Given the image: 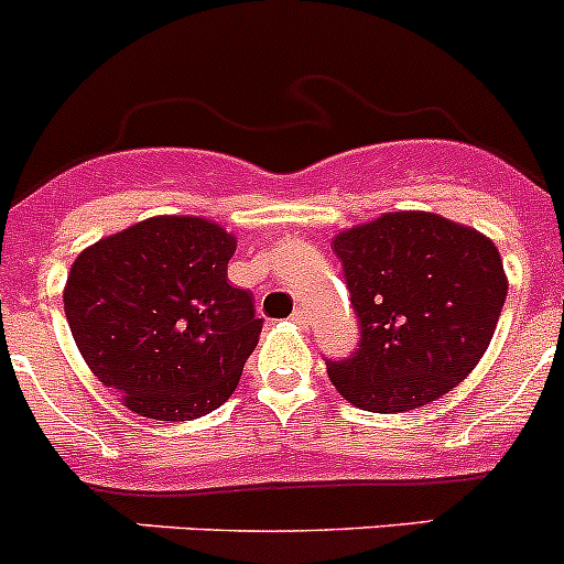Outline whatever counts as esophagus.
Here are the masks:
<instances>
[{
	"label": "esophagus",
	"mask_w": 564,
	"mask_h": 564,
	"mask_svg": "<svg viewBox=\"0 0 564 564\" xmlns=\"http://www.w3.org/2000/svg\"><path fill=\"white\" fill-rule=\"evenodd\" d=\"M292 322H294V325H300V327H308L311 314H308V311H305V308H297V311H294V314H292Z\"/></svg>",
	"instance_id": "1"
}]
</instances>
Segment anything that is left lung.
<instances>
[{"instance_id": "8db88e82", "label": "left lung", "mask_w": 564, "mask_h": 564, "mask_svg": "<svg viewBox=\"0 0 564 564\" xmlns=\"http://www.w3.org/2000/svg\"><path fill=\"white\" fill-rule=\"evenodd\" d=\"M360 319L358 352L327 360L347 402L421 408L460 386L488 349L507 297L494 239L433 212H386L333 237Z\"/></svg>"}]
</instances>
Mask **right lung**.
<instances>
[{
  "label": "right lung",
  "instance_id": "1",
  "mask_svg": "<svg viewBox=\"0 0 564 564\" xmlns=\"http://www.w3.org/2000/svg\"><path fill=\"white\" fill-rule=\"evenodd\" d=\"M237 237L195 215H156L82 250L63 289L93 375L145 419L193 421L237 388L261 336L253 297L228 283Z\"/></svg>",
  "mask_w": 564,
  "mask_h": 564
}]
</instances>
